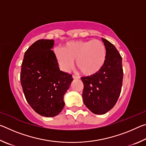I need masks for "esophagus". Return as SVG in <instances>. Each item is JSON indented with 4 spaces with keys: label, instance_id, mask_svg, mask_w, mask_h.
Returning a JSON list of instances; mask_svg holds the SVG:
<instances>
[{
    "label": "esophagus",
    "instance_id": "obj_1",
    "mask_svg": "<svg viewBox=\"0 0 146 146\" xmlns=\"http://www.w3.org/2000/svg\"><path fill=\"white\" fill-rule=\"evenodd\" d=\"M72 76H73V78L74 79H79V78H80V76H77V75H73Z\"/></svg>",
    "mask_w": 146,
    "mask_h": 146
}]
</instances>
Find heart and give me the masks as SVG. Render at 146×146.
Wrapping results in <instances>:
<instances>
[{"label": "heart", "mask_w": 146, "mask_h": 146, "mask_svg": "<svg viewBox=\"0 0 146 146\" xmlns=\"http://www.w3.org/2000/svg\"><path fill=\"white\" fill-rule=\"evenodd\" d=\"M54 55L64 71H70L76 60V68L80 72L91 76L98 73L104 65L106 48L99 40L71 41L66 44L62 49H54Z\"/></svg>", "instance_id": "1"}]
</instances>
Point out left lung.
Returning a JSON list of instances; mask_svg holds the SVG:
<instances>
[{
  "mask_svg": "<svg viewBox=\"0 0 146 146\" xmlns=\"http://www.w3.org/2000/svg\"><path fill=\"white\" fill-rule=\"evenodd\" d=\"M102 39L106 48L104 65L95 75L81 77L83 102L97 115L104 114L114 107L121 92L123 74L119 52L110 42Z\"/></svg>",
  "mask_w": 146,
  "mask_h": 146,
  "instance_id": "1",
  "label": "left lung"
}]
</instances>
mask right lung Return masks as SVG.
Here are the masks:
<instances>
[{"mask_svg": "<svg viewBox=\"0 0 146 146\" xmlns=\"http://www.w3.org/2000/svg\"><path fill=\"white\" fill-rule=\"evenodd\" d=\"M53 40L40 39L27 49L22 63L21 82L25 98L41 116L58 115L65 103L64 95L73 81L72 75L60 70L51 49Z\"/></svg>", "mask_w": 146, "mask_h": 146, "instance_id": "obj_1", "label": "right lung"}]
</instances>
